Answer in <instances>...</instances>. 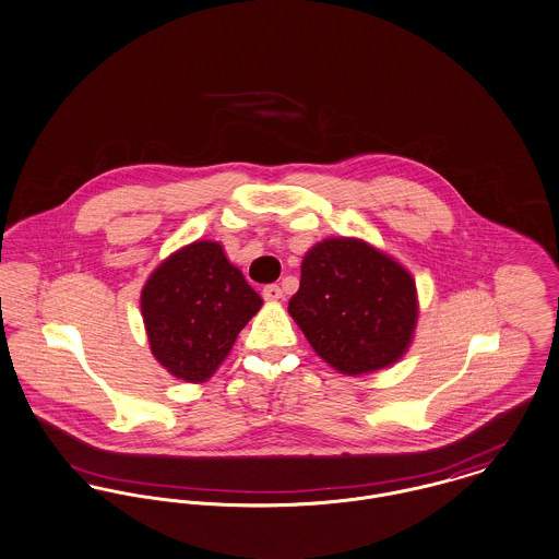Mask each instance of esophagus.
<instances>
[{
  "instance_id": "1",
  "label": "esophagus",
  "mask_w": 559,
  "mask_h": 559,
  "mask_svg": "<svg viewBox=\"0 0 559 559\" xmlns=\"http://www.w3.org/2000/svg\"><path fill=\"white\" fill-rule=\"evenodd\" d=\"M263 298H265L267 302H276V300L283 298V289H281L278 285H265V287H263Z\"/></svg>"
}]
</instances>
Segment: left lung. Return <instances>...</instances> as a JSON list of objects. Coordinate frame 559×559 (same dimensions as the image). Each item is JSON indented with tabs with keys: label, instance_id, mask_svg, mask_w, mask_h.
Masks as SVG:
<instances>
[{
	"label": "left lung",
	"instance_id": "left-lung-1",
	"mask_svg": "<svg viewBox=\"0 0 559 559\" xmlns=\"http://www.w3.org/2000/svg\"><path fill=\"white\" fill-rule=\"evenodd\" d=\"M289 314L334 371L367 374L407 354L418 323L416 281L360 238H328L305 254Z\"/></svg>",
	"mask_w": 559,
	"mask_h": 559
}]
</instances>
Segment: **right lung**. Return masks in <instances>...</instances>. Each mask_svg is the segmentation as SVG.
Listing matches in <instances>:
<instances>
[{
    "label": "right lung",
    "instance_id": "1",
    "mask_svg": "<svg viewBox=\"0 0 559 559\" xmlns=\"http://www.w3.org/2000/svg\"><path fill=\"white\" fill-rule=\"evenodd\" d=\"M261 305L223 245L212 240L171 252L141 289L152 356L188 383L216 372Z\"/></svg>",
    "mask_w": 559,
    "mask_h": 559
}]
</instances>
